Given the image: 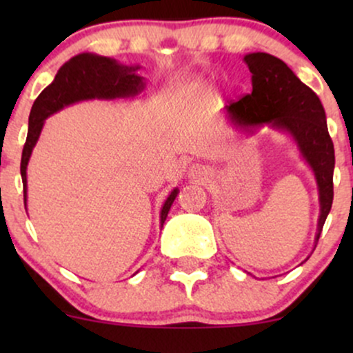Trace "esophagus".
Wrapping results in <instances>:
<instances>
[{
    "mask_svg": "<svg viewBox=\"0 0 353 353\" xmlns=\"http://www.w3.org/2000/svg\"><path fill=\"white\" fill-rule=\"evenodd\" d=\"M205 174V169L202 168L201 164H192L189 168V176L192 177V179H197V177H202Z\"/></svg>",
    "mask_w": 353,
    "mask_h": 353,
    "instance_id": "1",
    "label": "esophagus"
}]
</instances>
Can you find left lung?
Wrapping results in <instances>:
<instances>
[{
	"mask_svg": "<svg viewBox=\"0 0 353 353\" xmlns=\"http://www.w3.org/2000/svg\"><path fill=\"white\" fill-rule=\"evenodd\" d=\"M244 63L252 72V92L225 106L236 128L244 132L270 125L285 132L297 144L302 159L317 181L320 214L315 234L317 245L334 201V143L327 129V117L319 96L302 83L294 71L267 52H249Z\"/></svg>",
	"mask_w": 353,
	"mask_h": 353,
	"instance_id": "1",
	"label": "left lung"
}]
</instances>
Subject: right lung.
I'll return each mask as SVG.
<instances>
[{"label": "right lung", "mask_w": 353, "mask_h": 353, "mask_svg": "<svg viewBox=\"0 0 353 353\" xmlns=\"http://www.w3.org/2000/svg\"><path fill=\"white\" fill-rule=\"evenodd\" d=\"M137 70L139 66H125V64L117 63L116 59L92 54V52H81L59 68L54 81L43 89L30 112L28 137L21 156L24 205L28 201V163L43 131L44 121L63 108L71 106L79 101L134 98L139 92H143L145 86L144 78L137 74ZM177 194H179V189L176 188L169 194L161 209V228Z\"/></svg>", "instance_id": "1"}]
</instances>
